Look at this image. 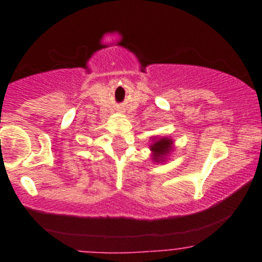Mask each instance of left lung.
<instances>
[{
  "label": "left lung",
  "mask_w": 262,
  "mask_h": 262,
  "mask_svg": "<svg viewBox=\"0 0 262 262\" xmlns=\"http://www.w3.org/2000/svg\"><path fill=\"white\" fill-rule=\"evenodd\" d=\"M172 139L167 138V137L152 138V143L149 146L152 150V160L155 162H163L172 149Z\"/></svg>",
  "instance_id": "left-lung-1"
}]
</instances>
